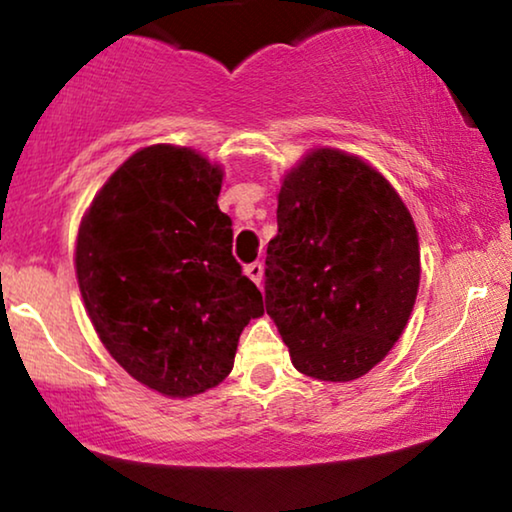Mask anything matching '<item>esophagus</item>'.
Here are the masks:
<instances>
[{
  "instance_id": "esophagus-1",
  "label": "esophagus",
  "mask_w": 512,
  "mask_h": 512,
  "mask_svg": "<svg viewBox=\"0 0 512 512\" xmlns=\"http://www.w3.org/2000/svg\"><path fill=\"white\" fill-rule=\"evenodd\" d=\"M244 272H247V277L251 279V282L254 284H261V279H263V263H249L247 268H244Z\"/></svg>"
}]
</instances>
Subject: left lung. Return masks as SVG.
I'll return each instance as SVG.
<instances>
[{"instance_id": "obj_1", "label": "left lung", "mask_w": 512, "mask_h": 512, "mask_svg": "<svg viewBox=\"0 0 512 512\" xmlns=\"http://www.w3.org/2000/svg\"><path fill=\"white\" fill-rule=\"evenodd\" d=\"M419 242L387 179L335 149L286 174L265 256V310L300 373L349 382L380 363L417 298Z\"/></svg>"}]
</instances>
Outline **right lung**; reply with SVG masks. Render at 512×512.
<instances>
[{
    "mask_svg": "<svg viewBox=\"0 0 512 512\" xmlns=\"http://www.w3.org/2000/svg\"><path fill=\"white\" fill-rule=\"evenodd\" d=\"M223 174L191 149L130 156L90 205L76 277L109 354L146 387L193 396L233 370L237 340L263 296L233 256Z\"/></svg>",
    "mask_w": 512,
    "mask_h": 512,
    "instance_id": "1",
    "label": "right lung"
}]
</instances>
